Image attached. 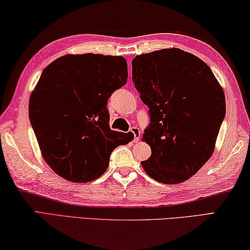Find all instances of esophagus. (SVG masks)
<instances>
[{"mask_svg":"<svg viewBox=\"0 0 250 250\" xmlns=\"http://www.w3.org/2000/svg\"><path fill=\"white\" fill-rule=\"evenodd\" d=\"M130 132L134 135V142H138V139L141 138V130H139L138 127H132Z\"/></svg>","mask_w":250,"mask_h":250,"instance_id":"obj_1","label":"esophagus"}]
</instances>
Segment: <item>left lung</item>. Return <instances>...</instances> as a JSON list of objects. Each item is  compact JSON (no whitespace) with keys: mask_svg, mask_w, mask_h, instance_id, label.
I'll return each mask as SVG.
<instances>
[{"mask_svg":"<svg viewBox=\"0 0 250 250\" xmlns=\"http://www.w3.org/2000/svg\"><path fill=\"white\" fill-rule=\"evenodd\" d=\"M132 67L151 122L142 139L151 156L143 168L165 185L185 182L215 149L226 109L223 87L203 60L179 48L136 56Z\"/></svg>","mask_w":250,"mask_h":250,"instance_id":"left-lung-1","label":"left lung"}]
</instances>
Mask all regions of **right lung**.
Returning a JSON list of instances; mask_svg holds the SVG:
<instances>
[{
	"label": "right lung",
	"mask_w": 250,
	"mask_h": 250,
	"mask_svg": "<svg viewBox=\"0 0 250 250\" xmlns=\"http://www.w3.org/2000/svg\"><path fill=\"white\" fill-rule=\"evenodd\" d=\"M122 56L64 55L43 69L29 99V120L42 158L65 180H95L132 133L109 128L107 100L127 82Z\"/></svg>",
	"instance_id": "1"
}]
</instances>
